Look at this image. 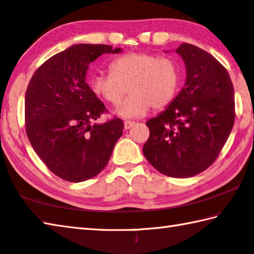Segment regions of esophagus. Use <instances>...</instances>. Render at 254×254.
Instances as JSON below:
<instances>
[{
	"instance_id": "1",
	"label": "esophagus",
	"mask_w": 254,
	"mask_h": 254,
	"mask_svg": "<svg viewBox=\"0 0 254 254\" xmlns=\"http://www.w3.org/2000/svg\"><path fill=\"white\" fill-rule=\"evenodd\" d=\"M134 123L135 122L133 121H124V128H126V130H128V128L134 126Z\"/></svg>"
}]
</instances>
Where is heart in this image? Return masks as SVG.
I'll return each mask as SVG.
<instances>
[{"label":"heart","mask_w":254,"mask_h":254,"mask_svg":"<svg viewBox=\"0 0 254 254\" xmlns=\"http://www.w3.org/2000/svg\"><path fill=\"white\" fill-rule=\"evenodd\" d=\"M111 72H97L91 79L92 91L107 104L117 106L122 118L144 117L150 107L162 110L176 97L180 81L178 64L156 54L128 53L110 64Z\"/></svg>","instance_id":"heart-1"}]
</instances>
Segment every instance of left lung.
Returning <instances> with one entry per match:
<instances>
[{
	"mask_svg": "<svg viewBox=\"0 0 254 254\" xmlns=\"http://www.w3.org/2000/svg\"><path fill=\"white\" fill-rule=\"evenodd\" d=\"M176 53L187 78L177 97L147 127L143 154L169 177L187 178L212 166L234 126V89L225 67L207 51L182 44Z\"/></svg>",
	"mask_w": 254,
	"mask_h": 254,
	"instance_id": "obj_1",
	"label": "left lung"
}]
</instances>
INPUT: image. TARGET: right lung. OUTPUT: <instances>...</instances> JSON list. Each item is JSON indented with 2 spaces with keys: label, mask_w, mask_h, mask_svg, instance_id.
I'll list each match as a JSON object with an SVG mask.
<instances>
[{
  "label": "right lung",
  "mask_w": 254,
  "mask_h": 254,
  "mask_svg": "<svg viewBox=\"0 0 254 254\" xmlns=\"http://www.w3.org/2000/svg\"><path fill=\"white\" fill-rule=\"evenodd\" d=\"M120 51L107 45H74L46 60L30 79L25 132L47 168L66 182L100 174L122 135L124 124L117 117L92 126L107 110L85 79L89 64Z\"/></svg>",
  "instance_id": "right-lung-1"
}]
</instances>
